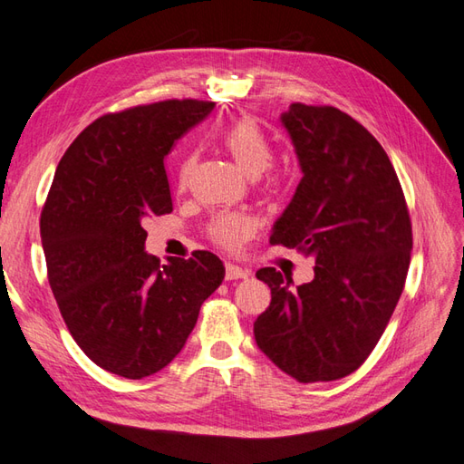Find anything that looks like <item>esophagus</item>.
<instances>
[{
    "instance_id": "obj_1",
    "label": "esophagus",
    "mask_w": 464,
    "mask_h": 464,
    "mask_svg": "<svg viewBox=\"0 0 464 464\" xmlns=\"http://www.w3.org/2000/svg\"><path fill=\"white\" fill-rule=\"evenodd\" d=\"M250 277V271L242 269L238 266H232V264H226V279H246Z\"/></svg>"
}]
</instances>
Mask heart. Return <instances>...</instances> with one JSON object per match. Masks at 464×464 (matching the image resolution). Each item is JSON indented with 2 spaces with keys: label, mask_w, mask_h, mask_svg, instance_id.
Returning <instances> with one entry per match:
<instances>
[{
  "label": "heart",
  "mask_w": 464,
  "mask_h": 464,
  "mask_svg": "<svg viewBox=\"0 0 464 464\" xmlns=\"http://www.w3.org/2000/svg\"><path fill=\"white\" fill-rule=\"evenodd\" d=\"M220 143L232 160L247 177H259L274 163V151L262 130L252 120L236 121L222 133ZM197 157L188 155L180 165L179 180L185 185L195 171ZM267 187H276V180H269ZM254 230V222L238 212H222L212 218L208 226L210 238L226 250H236Z\"/></svg>",
  "instance_id": "obj_1"
}]
</instances>
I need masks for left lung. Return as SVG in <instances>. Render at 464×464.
Masks as SVG:
<instances>
[{"label":"left lung","mask_w":464,"mask_h":464,"mask_svg":"<svg viewBox=\"0 0 464 464\" xmlns=\"http://www.w3.org/2000/svg\"><path fill=\"white\" fill-rule=\"evenodd\" d=\"M303 171L271 244L314 259V279L291 287L276 267L254 323L259 350L301 383L333 382L362 366L386 331L408 277L411 220L388 153L333 106L291 104L281 114Z\"/></svg>","instance_id":"1"}]
</instances>
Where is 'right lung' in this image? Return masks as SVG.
I'll return each mask as SVG.
<instances>
[{
    "instance_id": "right-lung-1",
    "label": "right lung",
    "mask_w": 464,
    "mask_h": 464,
    "mask_svg": "<svg viewBox=\"0 0 464 464\" xmlns=\"http://www.w3.org/2000/svg\"><path fill=\"white\" fill-rule=\"evenodd\" d=\"M214 102L165 100L106 114L56 167L41 212L53 295L76 344L128 380L163 370L224 279L205 250L161 264L145 252L143 220L173 210L165 155Z\"/></svg>"
}]
</instances>
